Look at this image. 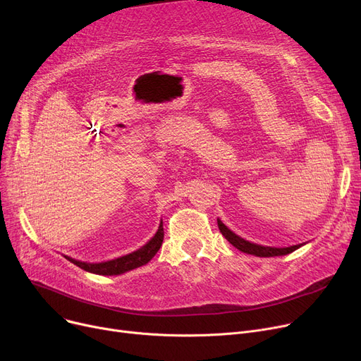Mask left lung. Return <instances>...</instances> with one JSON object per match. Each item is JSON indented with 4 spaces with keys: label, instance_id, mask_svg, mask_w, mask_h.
<instances>
[{
    "label": "left lung",
    "instance_id": "obj_1",
    "mask_svg": "<svg viewBox=\"0 0 361 361\" xmlns=\"http://www.w3.org/2000/svg\"><path fill=\"white\" fill-rule=\"evenodd\" d=\"M218 226H219V231L222 233V235L228 240L235 249H238L240 252L244 253H249V255H255L259 257H272V256H282V255H288L293 253L294 250H297L298 247H301V244L297 245H291V247H283V249H276V247H263V245L250 243V241H245L244 238L235 235L231 230L226 228V226L218 219Z\"/></svg>",
    "mask_w": 361,
    "mask_h": 361
}]
</instances>
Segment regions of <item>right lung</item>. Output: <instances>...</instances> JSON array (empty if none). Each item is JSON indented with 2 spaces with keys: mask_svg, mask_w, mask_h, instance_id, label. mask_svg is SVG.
Returning <instances> with one entry per match:
<instances>
[{
  "mask_svg": "<svg viewBox=\"0 0 361 361\" xmlns=\"http://www.w3.org/2000/svg\"><path fill=\"white\" fill-rule=\"evenodd\" d=\"M164 241V226L162 222L159 225V230L157 231L155 237L152 238L147 244H145L142 249L133 252L127 256L118 257V259H114L109 262H102V263H86V262H79V260H74L71 257H67L71 263H74L75 267H79L87 272L92 274H98V275H120L124 274L127 271L131 269H136L139 267H143L146 264L152 257H154L158 250L161 249Z\"/></svg>",
  "mask_w": 361,
  "mask_h": 361,
  "instance_id": "obj_1",
  "label": "right lung"
}]
</instances>
